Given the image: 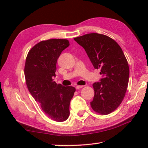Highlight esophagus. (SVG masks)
Here are the masks:
<instances>
[{
  "label": "esophagus",
  "mask_w": 148,
  "mask_h": 148,
  "mask_svg": "<svg viewBox=\"0 0 148 148\" xmlns=\"http://www.w3.org/2000/svg\"><path fill=\"white\" fill-rule=\"evenodd\" d=\"M84 87L83 86H76V89H79L82 88V87Z\"/></svg>",
  "instance_id": "1"
}]
</instances>
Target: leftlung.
<instances>
[{
	"label": "left lung",
	"instance_id": "1",
	"mask_svg": "<svg viewBox=\"0 0 148 148\" xmlns=\"http://www.w3.org/2000/svg\"><path fill=\"white\" fill-rule=\"evenodd\" d=\"M84 48L95 69H100L102 78L92 84L95 95L91 102L97 113L114 112L124 99L129 84L128 62L121 47L109 36L89 33L74 38Z\"/></svg>",
	"mask_w": 148,
	"mask_h": 148
}]
</instances>
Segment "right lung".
<instances>
[{"instance_id":"right-lung-1","label":"right lung","mask_w":148,"mask_h":148,"mask_svg":"<svg viewBox=\"0 0 148 148\" xmlns=\"http://www.w3.org/2000/svg\"><path fill=\"white\" fill-rule=\"evenodd\" d=\"M66 39H50L39 42L27 55L25 77L30 93L39 102L42 110L53 121L68 119L70 102L76 89L62 86L53 81L57 61L64 49L69 46Z\"/></svg>"}]
</instances>
